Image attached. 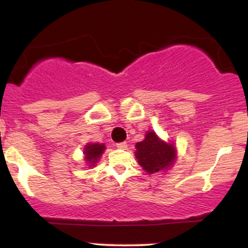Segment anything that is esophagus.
<instances>
[{
	"label": "esophagus",
	"instance_id": "esophagus-1",
	"mask_svg": "<svg viewBox=\"0 0 248 248\" xmlns=\"http://www.w3.org/2000/svg\"><path fill=\"white\" fill-rule=\"evenodd\" d=\"M116 147H118L119 149H126L128 147L127 142H120V143H116Z\"/></svg>",
	"mask_w": 248,
	"mask_h": 248
}]
</instances>
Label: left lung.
Wrapping results in <instances>:
<instances>
[{
	"label": "left lung",
	"mask_w": 248,
	"mask_h": 248,
	"mask_svg": "<svg viewBox=\"0 0 248 248\" xmlns=\"http://www.w3.org/2000/svg\"><path fill=\"white\" fill-rule=\"evenodd\" d=\"M135 156L148 173L168 169L176 158L175 148L161 141L154 132H148L143 141L136 143Z\"/></svg>",
	"instance_id": "obj_1"
}]
</instances>
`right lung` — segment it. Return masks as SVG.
<instances>
[{"instance_id": "1", "label": "right lung", "mask_w": 248, "mask_h": 248, "mask_svg": "<svg viewBox=\"0 0 248 248\" xmlns=\"http://www.w3.org/2000/svg\"><path fill=\"white\" fill-rule=\"evenodd\" d=\"M105 150V144H100V143H90L85 147V158L88 162V164H94L98 162L99 157L101 156V154L104 153Z\"/></svg>"}]
</instances>
